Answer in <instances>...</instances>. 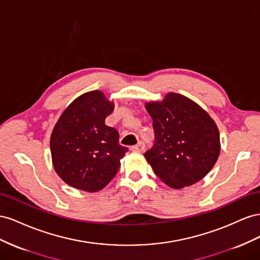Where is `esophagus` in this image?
I'll list each match as a JSON object with an SVG mask.
<instances>
[{
	"label": "esophagus",
	"mask_w": 260,
	"mask_h": 260,
	"mask_svg": "<svg viewBox=\"0 0 260 260\" xmlns=\"http://www.w3.org/2000/svg\"><path fill=\"white\" fill-rule=\"evenodd\" d=\"M145 149V145L144 143H138L137 145L131 147V150L132 151H137V152H143Z\"/></svg>",
	"instance_id": "34e87169"
}]
</instances>
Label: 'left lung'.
<instances>
[{
	"mask_svg": "<svg viewBox=\"0 0 260 260\" xmlns=\"http://www.w3.org/2000/svg\"><path fill=\"white\" fill-rule=\"evenodd\" d=\"M152 118L154 145L145 153L155 175L171 188H183L208 174L219 158L220 134L211 116L195 101L168 92L145 105Z\"/></svg>",
	"mask_w": 260,
	"mask_h": 260,
	"instance_id": "1",
	"label": "left lung"
}]
</instances>
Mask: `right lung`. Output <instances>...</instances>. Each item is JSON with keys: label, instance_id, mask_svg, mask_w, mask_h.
I'll use <instances>...</instances> for the list:
<instances>
[{"label": "right lung", "instance_id": "right-lung-1", "mask_svg": "<svg viewBox=\"0 0 260 260\" xmlns=\"http://www.w3.org/2000/svg\"><path fill=\"white\" fill-rule=\"evenodd\" d=\"M114 103L100 90L79 95L58 118L50 138L52 163L70 186L89 192L105 188L116 175L128 151L120 135L106 125Z\"/></svg>", "mask_w": 260, "mask_h": 260}]
</instances>
